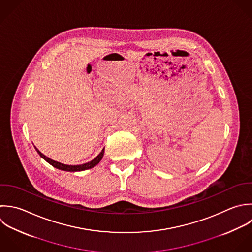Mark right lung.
<instances>
[{
	"label": "right lung",
	"instance_id": "right-lung-1",
	"mask_svg": "<svg viewBox=\"0 0 252 252\" xmlns=\"http://www.w3.org/2000/svg\"><path fill=\"white\" fill-rule=\"evenodd\" d=\"M36 151L38 152V154L40 155L41 158H43L45 161H47L50 165H52L53 167L59 169V170H62V171H66V172H79V171H84V170H88V169H91L93 167H95L103 158L104 156V149L100 152V154L94 158L92 161L88 162V163H85V164H82V165H74V166H71V165H65V164H62L60 162H57V161H54L50 158H48L47 156H45L43 153H41L36 147H35Z\"/></svg>",
	"mask_w": 252,
	"mask_h": 252
}]
</instances>
